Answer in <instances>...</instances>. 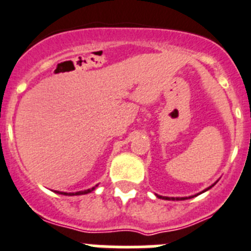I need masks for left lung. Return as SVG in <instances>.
I'll list each match as a JSON object with an SVG mask.
<instances>
[{
    "mask_svg": "<svg viewBox=\"0 0 251 251\" xmlns=\"http://www.w3.org/2000/svg\"><path fill=\"white\" fill-rule=\"evenodd\" d=\"M211 187H212V186H211ZM211 187H208V188H207V189H204L203 192L208 191V189H210ZM156 196H158V195H156ZM158 197H159V198H163V200H171V198H169V197H163V196H158ZM191 197H193V196H191ZM191 197H188V198H191ZM172 200H176V198L172 197ZM177 200H187V197H182V198H178V197H177Z\"/></svg>",
    "mask_w": 251,
    "mask_h": 251,
    "instance_id": "1",
    "label": "left lung"
}]
</instances>
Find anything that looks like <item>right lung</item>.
Returning a JSON list of instances; mask_svg holds the SVG:
<instances>
[{"label":"right lung","instance_id":"1","mask_svg":"<svg viewBox=\"0 0 251 251\" xmlns=\"http://www.w3.org/2000/svg\"><path fill=\"white\" fill-rule=\"evenodd\" d=\"M97 187V186H96ZM96 187H92V188L86 189V191H79V192H75V193H67V192H59L56 191V193H59V195H64V196H79V195H87V193H91L92 191H95Z\"/></svg>","mask_w":251,"mask_h":251}]
</instances>
